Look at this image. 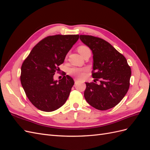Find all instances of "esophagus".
<instances>
[{"mask_svg":"<svg viewBox=\"0 0 150 150\" xmlns=\"http://www.w3.org/2000/svg\"><path fill=\"white\" fill-rule=\"evenodd\" d=\"M78 79H74L75 84H77V83H78Z\"/></svg>","mask_w":150,"mask_h":150,"instance_id":"esophagus-1","label":"esophagus"}]
</instances>
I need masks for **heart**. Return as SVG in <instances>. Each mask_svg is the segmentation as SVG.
<instances>
[{"label": "heart", "mask_w": 150, "mask_h": 150, "mask_svg": "<svg viewBox=\"0 0 150 150\" xmlns=\"http://www.w3.org/2000/svg\"><path fill=\"white\" fill-rule=\"evenodd\" d=\"M89 51H90L89 48L88 46H84V45H82V46H80L78 47V51L81 56H82L83 54L86 52ZM86 71V68L72 67L69 70V74L76 77V78H80V77L82 76L83 72Z\"/></svg>", "instance_id": "b5f03b06"}]
</instances>
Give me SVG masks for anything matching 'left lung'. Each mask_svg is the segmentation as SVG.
I'll use <instances>...</instances> for the list:
<instances>
[{
    "label": "left lung",
    "mask_w": 150,
    "mask_h": 150,
    "mask_svg": "<svg viewBox=\"0 0 150 150\" xmlns=\"http://www.w3.org/2000/svg\"><path fill=\"white\" fill-rule=\"evenodd\" d=\"M80 39L93 54L94 82L86 83L84 96L91 106L104 111L116 106L129 88L131 67L126 59L101 38L80 35Z\"/></svg>",
    "instance_id": "1"
}]
</instances>
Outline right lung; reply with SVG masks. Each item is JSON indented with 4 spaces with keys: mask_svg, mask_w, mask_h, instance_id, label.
Here are the masks:
<instances>
[{
    "mask_svg": "<svg viewBox=\"0 0 150 150\" xmlns=\"http://www.w3.org/2000/svg\"><path fill=\"white\" fill-rule=\"evenodd\" d=\"M79 35H49L32 49L21 66V82L27 97L38 110L54 111L64 104L74 82L71 77L54 80L55 72Z\"/></svg>",
    "mask_w": 150,
    "mask_h": 150,
    "instance_id": "add662e5",
    "label": "right lung"
}]
</instances>
